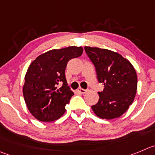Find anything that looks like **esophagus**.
Here are the masks:
<instances>
[{
    "label": "esophagus",
    "instance_id": "obj_1",
    "mask_svg": "<svg viewBox=\"0 0 155 155\" xmlns=\"http://www.w3.org/2000/svg\"><path fill=\"white\" fill-rule=\"evenodd\" d=\"M87 91V90H84L83 89V88H79V89L78 90V92H79L80 94H86Z\"/></svg>",
    "mask_w": 155,
    "mask_h": 155
}]
</instances>
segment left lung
<instances>
[{
  "mask_svg": "<svg viewBox=\"0 0 155 155\" xmlns=\"http://www.w3.org/2000/svg\"><path fill=\"white\" fill-rule=\"evenodd\" d=\"M94 64L99 83L104 85L98 92L99 101L92 106L96 116L113 119L124 114L132 104L137 91V74L133 65L120 54L105 48L85 46Z\"/></svg>",
  "mask_w": 155,
  "mask_h": 155,
  "instance_id": "8db88e82",
  "label": "left lung"
}]
</instances>
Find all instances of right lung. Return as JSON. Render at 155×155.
I'll return each mask as SVG.
<instances>
[{
	"mask_svg": "<svg viewBox=\"0 0 155 155\" xmlns=\"http://www.w3.org/2000/svg\"><path fill=\"white\" fill-rule=\"evenodd\" d=\"M81 46L51 49L40 54L29 66L23 87L24 101L31 114L42 122L59 119L74 95L65 78L69 60L81 56ZM60 82L63 85L60 88Z\"/></svg>",
	"mask_w": 155,
	"mask_h": 155,
	"instance_id": "obj_1",
	"label": "right lung"
}]
</instances>
